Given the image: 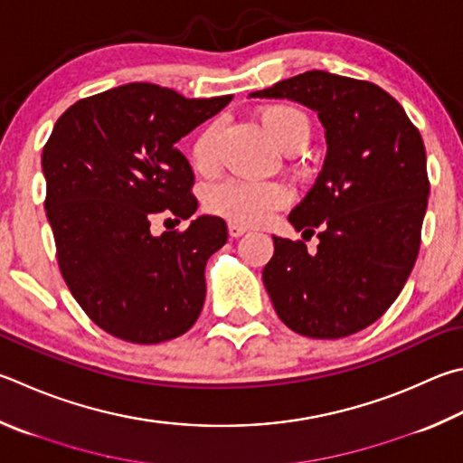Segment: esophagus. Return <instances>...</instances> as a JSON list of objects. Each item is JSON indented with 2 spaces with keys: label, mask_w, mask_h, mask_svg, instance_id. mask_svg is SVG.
I'll use <instances>...</instances> for the list:
<instances>
[{
  "label": "esophagus",
  "mask_w": 463,
  "mask_h": 463,
  "mask_svg": "<svg viewBox=\"0 0 463 463\" xmlns=\"http://www.w3.org/2000/svg\"><path fill=\"white\" fill-rule=\"evenodd\" d=\"M247 232V229L245 226H241V224H234V222H231L229 224V234L232 239H239V237H242V234Z\"/></svg>",
  "instance_id": "esophagus-1"
}]
</instances>
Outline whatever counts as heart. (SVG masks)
Returning <instances> with one entry per match:
<instances>
[{"label": "heart", "instance_id": "1", "mask_svg": "<svg viewBox=\"0 0 463 463\" xmlns=\"http://www.w3.org/2000/svg\"><path fill=\"white\" fill-rule=\"evenodd\" d=\"M259 121L267 136L285 154H293L307 146L312 137V123L301 109L293 105H267L259 111ZM216 125L200 133L192 144L190 156L196 170L208 172L214 164ZM289 203V190L277 182H247L224 180L206 192L204 204L208 213L224 218L234 224L255 226L265 222L275 210Z\"/></svg>", "mask_w": 463, "mask_h": 463}]
</instances>
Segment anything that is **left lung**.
Listing matches in <instances>:
<instances>
[{"instance_id":"8db88e82","label":"left lung","mask_w":463,"mask_h":463,"mask_svg":"<svg viewBox=\"0 0 463 463\" xmlns=\"http://www.w3.org/2000/svg\"><path fill=\"white\" fill-rule=\"evenodd\" d=\"M317 113L327 154L314 188L289 213L304 241L273 237L263 283L281 322L309 338L334 340L376 322L413 271L430 198L421 133L381 87L307 71L255 90Z\"/></svg>"}]
</instances>
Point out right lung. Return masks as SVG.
<instances>
[{
    "label": "right lung",
    "instance_id": "right-lung-1",
    "mask_svg": "<svg viewBox=\"0 0 463 463\" xmlns=\"http://www.w3.org/2000/svg\"><path fill=\"white\" fill-rule=\"evenodd\" d=\"M231 99L129 82L66 109L46 141L44 206L61 273L115 338H178L203 312L204 267L229 239L224 221L203 214L159 237L149 226L164 210L175 221L196 213L194 174L175 144Z\"/></svg>",
    "mask_w": 463,
    "mask_h": 463
}]
</instances>
